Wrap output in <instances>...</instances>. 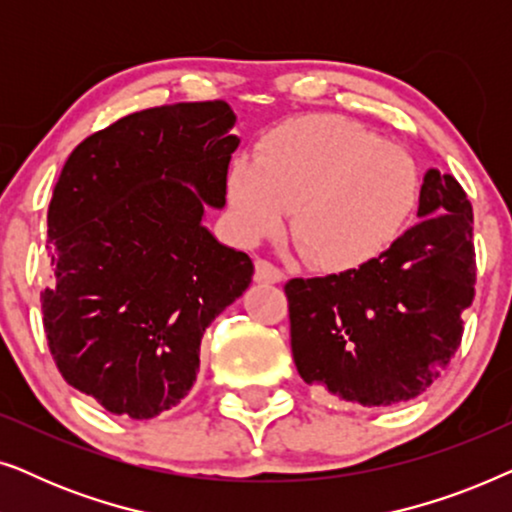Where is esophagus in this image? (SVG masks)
<instances>
[{"instance_id":"obj_1","label":"esophagus","mask_w":512,"mask_h":512,"mask_svg":"<svg viewBox=\"0 0 512 512\" xmlns=\"http://www.w3.org/2000/svg\"><path fill=\"white\" fill-rule=\"evenodd\" d=\"M256 272H254V279L256 282H263V284H277L284 279V272L277 268L275 263H270L268 258H256Z\"/></svg>"}]
</instances>
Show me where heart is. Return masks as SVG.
Listing matches in <instances>:
<instances>
[{"label": "heart", "mask_w": 512, "mask_h": 512, "mask_svg": "<svg viewBox=\"0 0 512 512\" xmlns=\"http://www.w3.org/2000/svg\"><path fill=\"white\" fill-rule=\"evenodd\" d=\"M226 195L237 233L263 240L282 228L319 270H352L401 235L419 195V172L403 146L366 125L312 114L258 142L256 158L228 167Z\"/></svg>", "instance_id": "1"}]
</instances>
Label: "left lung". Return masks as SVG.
Segmentation results:
<instances>
[{"label": "left lung", "mask_w": 512, "mask_h": 512, "mask_svg": "<svg viewBox=\"0 0 512 512\" xmlns=\"http://www.w3.org/2000/svg\"><path fill=\"white\" fill-rule=\"evenodd\" d=\"M417 216L373 261L284 284L307 384L387 408L424 394L450 366L475 298L473 207L452 174L429 170Z\"/></svg>", "instance_id": "obj_1"}]
</instances>
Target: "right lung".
<instances>
[{"instance_id": "right-lung-1", "label": "right lung", "mask_w": 512, "mask_h": 512, "mask_svg": "<svg viewBox=\"0 0 512 512\" xmlns=\"http://www.w3.org/2000/svg\"><path fill=\"white\" fill-rule=\"evenodd\" d=\"M233 128L223 100L135 111L83 139L53 188L48 349L65 382L114 415L177 405L202 333L254 275L200 223L205 202L226 205Z\"/></svg>"}]
</instances>
